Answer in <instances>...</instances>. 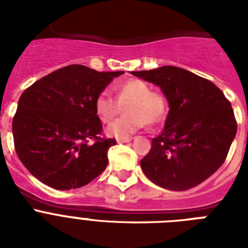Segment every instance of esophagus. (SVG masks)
Listing matches in <instances>:
<instances>
[{
    "label": "esophagus",
    "mask_w": 248,
    "mask_h": 248,
    "mask_svg": "<svg viewBox=\"0 0 248 248\" xmlns=\"http://www.w3.org/2000/svg\"><path fill=\"white\" fill-rule=\"evenodd\" d=\"M131 141V138H118L117 139V143H128Z\"/></svg>",
    "instance_id": "obj_1"
}]
</instances>
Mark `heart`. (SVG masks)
Masks as SVG:
<instances>
[{
	"label": "heart",
	"mask_w": 248,
	"mask_h": 248,
	"mask_svg": "<svg viewBox=\"0 0 248 248\" xmlns=\"http://www.w3.org/2000/svg\"><path fill=\"white\" fill-rule=\"evenodd\" d=\"M116 100L108 93H100L95 97L93 109L95 114L103 124L112 122L121 107H124L126 116L117 120L107 128V134L114 138H127L135 134L144 126H153L165 120L167 113V103L162 93L152 91L151 86L141 79H127L114 89Z\"/></svg>",
	"instance_id": "heart-1"
}]
</instances>
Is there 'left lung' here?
<instances>
[{"label": "left lung", "mask_w": 248, "mask_h": 248, "mask_svg": "<svg viewBox=\"0 0 248 248\" xmlns=\"http://www.w3.org/2000/svg\"><path fill=\"white\" fill-rule=\"evenodd\" d=\"M132 75L159 86L169 101L165 128L140 161L145 176L169 190H188L211 176L227 158L237 121L223 91L183 68Z\"/></svg>", "instance_id": "obj_1"}]
</instances>
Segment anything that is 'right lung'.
<instances>
[{"mask_svg": "<svg viewBox=\"0 0 248 248\" xmlns=\"http://www.w3.org/2000/svg\"><path fill=\"white\" fill-rule=\"evenodd\" d=\"M124 72L72 64L45 76L21 93L13 118L14 145L29 172L58 190L81 188L108 165L116 139L101 138L95 97Z\"/></svg>", "mask_w": 248, "mask_h": 248, "instance_id": "1", "label": "right lung"}]
</instances>
